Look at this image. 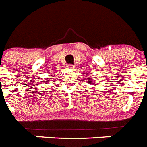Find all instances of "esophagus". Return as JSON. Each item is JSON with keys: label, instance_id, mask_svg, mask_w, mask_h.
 <instances>
[{"label": "esophagus", "instance_id": "1", "mask_svg": "<svg viewBox=\"0 0 147 147\" xmlns=\"http://www.w3.org/2000/svg\"><path fill=\"white\" fill-rule=\"evenodd\" d=\"M67 67H68V69H74V66L72 65V64H69V65L67 66Z\"/></svg>", "mask_w": 147, "mask_h": 147}]
</instances>
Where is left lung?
<instances>
[{
  "label": "left lung",
  "instance_id": "8db88e82",
  "mask_svg": "<svg viewBox=\"0 0 147 147\" xmlns=\"http://www.w3.org/2000/svg\"><path fill=\"white\" fill-rule=\"evenodd\" d=\"M88 79H89V80H90V78H88ZM90 83H91V81H90Z\"/></svg>",
  "mask_w": 147,
  "mask_h": 147
}]
</instances>
